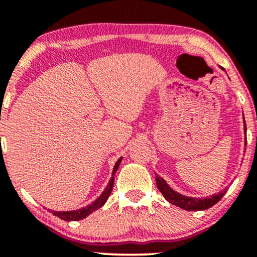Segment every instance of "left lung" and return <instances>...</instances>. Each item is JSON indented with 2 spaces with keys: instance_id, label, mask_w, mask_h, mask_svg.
<instances>
[{
  "instance_id": "obj_1",
  "label": "left lung",
  "mask_w": 257,
  "mask_h": 257,
  "mask_svg": "<svg viewBox=\"0 0 257 257\" xmlns=\"http://www.w3.org/2000/svg\"><path fill=\"white\" fill-rule=\"evenodd\" d=\"M244 131L246 133V124L245 120H244ZM246 138V135H245ZM156 184H157L158 190L161 191L162 194L164 196L168 202L172 203V204L179 206V208L184 209V210L188 211H197V210H205V209L211 208V206L216 204L219 200L223 197V194L226 193V188L222 191V192L214 194L211 197H206V198H192V197H186L182 196L174 191L173 188L169 187V185L164 181L163 178L156 174Z\"/></svg>"
}]
</instances>
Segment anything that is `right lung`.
<instances>
[{"mask_svg":"<svg viewBox=\"0 0 257 257\" xmlns=\"http://www.w3.org/2000/svg\"><path fill=\"white\" fill-rule=\"evenodd\" d=\"M120 161H122V157H120L118 161L116 162V164H114L113 172H112V178L110 180V182H108V185L106 186L104 192L100 194L99 198H96L95 200H94L90 205H87L85 208L78 209V210H72V211H52V210H49V211H52L53 215H55V216H58L59 219H61L64 221H77V220L84 219V217H87L88 215L93 213L94 210L101 208V206L105 204L106 200H107V198H108V196H110L112 192V187H113V182H114V174H116L117 169H118Z\"/></svg>","mask_w":257,"mask_h":257,"instance_id":"1","label":"right lung"}]
</instances>
